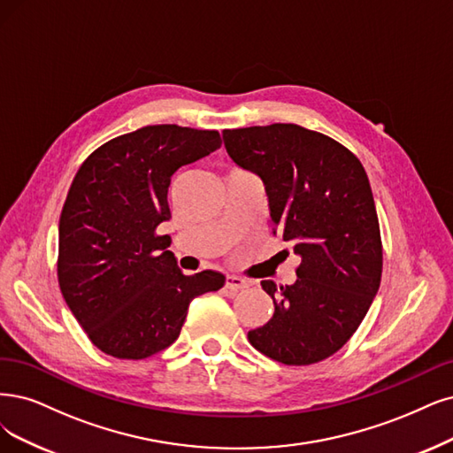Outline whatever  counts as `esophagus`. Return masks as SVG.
<instances>
[{
    "label": "esophagus",
    "mask_w": 453,
    "mask_h": 453,
    "mask_svg": "<svg viewBox=\"0 0 453 453\" xmlns=\"http://www.w3.org/2000/svg\"><path fill=\"white\" fill-rule=\"evenodd\" d=\"M248 286H250V281L241 276H233V274L226 276V288L229 291H241V289H246Z\"/></svg>",
    "instance_id": "obj_1"
}]
</instances>
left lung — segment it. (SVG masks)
<instances>
[{"label": "left lung", "mask_w": 453, "mask_h": 453, "mask_svg": "<svg viewBox=\"0 0 453 453\" xmlns=\"http://www.w3.org/2000/svg\"><path fill=\"white\" fill-rule=\"evenodd\" d=\"M222 136L231 160L263 180L273 231L303 259L291 286L261 281L274 315L248 340L281 364L321 362L353 336L380 286L370 179L349 149L304 127L276 123Z\"/></svg>", "instance_id": "8db88e82"}]
</instances>
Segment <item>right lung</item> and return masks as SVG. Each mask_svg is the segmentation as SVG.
<instances>
[{
  "instance_id": "add662e5",
  "label": "right lung",
  "mask_w": 453,
  "mask_h": 453,
  "mask_svg": "<svg viewBox=\"0 0 453 453\" xmlns=\"http://www.w3.org/2000/svg\"><path fill=\"white\" fill-rule=\"evenodd\" d=\"M220 145L216 130L153 125L110 140L80 165L59 218L58 278L103 353L142 360L170 347L192 300L224 286L216 271L184 276L170 235H157L172 218L173 173Z\"/></svg>"
}]
</instances>
